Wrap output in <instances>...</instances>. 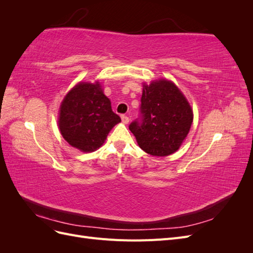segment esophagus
Here are the masks:
<instances>
[{
    "label": "esophagus",
    "instance_id": "1",
    "mask_svg": "<svg viewBox=\"0 0 253 253\" xmlns=\"http://www.w3.org/2000/svg\"><path fill=\"white\" fill-rule=\"evenodd\" d=\"M121 120H122V122H124L125 125H126V124H128L129 118L126 116V115H121Z\"/></svg>",
    "mask_w": 253,
    "mask_h": 253
}]
</instances>
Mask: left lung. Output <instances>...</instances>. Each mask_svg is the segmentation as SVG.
Returning <instances> with one entry per match:
<instances>
[{
  "mask_svg": "<svg viewBox=\"0 0 253 253\" xmlns=\"http://www.w3.org/2000/svg\"><path fill=\"white\" fill-rule=\"evenodd\" d=\"M193 121L186 97L171 81L143 84L140 118L128 128L139 147L153 156L164 157L177 151Z\"/></svg>",
  "mask_w": 253,
  "mask_h": 253,
  "instance_id": "obj_1",
  "label": "left lung"
}]
</instances>
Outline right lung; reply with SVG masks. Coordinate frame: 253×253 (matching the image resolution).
I'll use <instances>...</instances> for the list:
<instances>
[{
	"mask_svg": "<svg viewBox=\"0 0 253 253\" xmlns=\"http://www.w3.org/2000/svg\"><path fill=\"white\" fill-rule=\"evenodd\" d=\"M120 121L99 82H80L64 97L58 122L61 135L72 147L94 152Z\"/></svg>",
	"mask_w": 253,
	"mask_h": 253,
	"instance_id": "right-lung-1",
	"label": "right lung"
}]
</instances>
